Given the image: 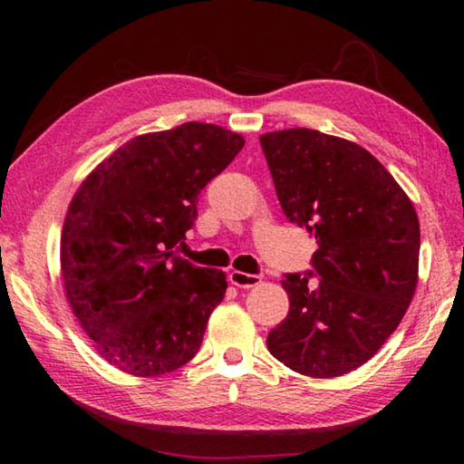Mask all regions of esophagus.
<instances>
[{
	"mask_svg": "<svg viewBox=\"0 0 464 464\" xmlns=\"http://www.w3.org/2000/svg\"><path fill=\"white\" fill-rule=\"evenodd\" d=\"M229 282H231V285L237 286V288H251V286L260 285L262 276H257V274H247V272L233 270L229 274Z\"/></svg>",
	"mask_w": 464,
	"mask_h": 464,
	"instance_id": "obj_1",
	"label": "esophagus"
}]
</instances>
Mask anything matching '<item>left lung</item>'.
<instances>
[{"instance_id":"1","label":"left lung","mask_w":464,"mask_h":464,"mask_svg":"<svg viewBox=\"0 0 464 464\" xmlns=\"http://www.w3.org/2000/svg\"><path fill=\"white\" fill-rule=\"evenodd\" d=\"M260 143L286 218L319 246L313 270L285 274L290 309L268 334L270 354L315 379L356 371L401 324L418 286L413 204L352 140L288 129Z\"/></svg>"}]
</instances>
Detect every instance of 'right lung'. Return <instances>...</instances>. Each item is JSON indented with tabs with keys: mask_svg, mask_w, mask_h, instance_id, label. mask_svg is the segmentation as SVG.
I'll return each instance as SVG.
<instances>
[{
	"mask_svg": "<svg viewBox=\"0 0 464 464\" xmlns=\"http://www.w3.org/2000/svg\"><path fill=\"white\" fill-rule=\"evenodd\" d=\"M243 145L217 124L184 122L130 139L75 192L61 233L63 285L106 362L160 376L196 356L227 278L174 249L198 217L204 186Z\"/></svg>",
	"mask_w": 464,
	"mask_h": 464,
	"instance_id": "add662e5",
	"label": "right lung"
}]
</instances>
